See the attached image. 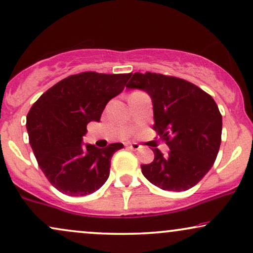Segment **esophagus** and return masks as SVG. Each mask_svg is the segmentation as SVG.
<instances>
[{
	"label": "esophagus",
	"mask_w": 253,
	"mask_h": 253,
	"mask_svg": "<svg viewBox=\"0 0 253 253\" xmlns=\"http://www.w3.org/2000/svg\"><path fill=\"white\" fill-rule=\"evenodd\" d=\"M127 147H128L129 150L136 151V150H139V148H140V146H139L138 144H128V145H127Z\"/></svg>",
	"instance_id": "1"
}]
</instances>
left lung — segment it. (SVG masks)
Returning a JSON list of instances; mask_svg holds the SVG:
<instances>
[{
  "mask_svg": "<svg viewBox=\"0 0 253 253\" xmlns=\"http://www.w3.org/2000/svg\"><path fill=\"white\" fill-rule=\"evenodd\" d=\"M126 88L144 90L153 105V129L169 147L154 148V160L141 165L148 181L161 190L186 191L213 166L221 141L223 118L211 95L182 79L134 73Z\"/></svg>",
  "mask_w": 253,
  "mask_h": 253,
  "instance_id": "8db88e82",
  "label": "left lung"
}]
</instances>
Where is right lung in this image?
I'll return each instance as SVG.
<instances>
[{
	"mask_svg": "<svg viewBox=\"0 0 253 253\" xmlns=\"http://www.w3.org/2000/svg\"><path fill=\"white\" fill-rule=\"evenodd\" d=\"M130 74L84 72L63 79L42 94L27 115L29 144L40 169L60 192L82 197L109 176L120 142L99 148L84 144L90 121L99 123L111 99L124 90Z\"/></svg>",
	"mask_w": 253,
	"mask_h": 253,
	"instance_id": "add662e5",
	"label": "right lung"
}]
</instances>
